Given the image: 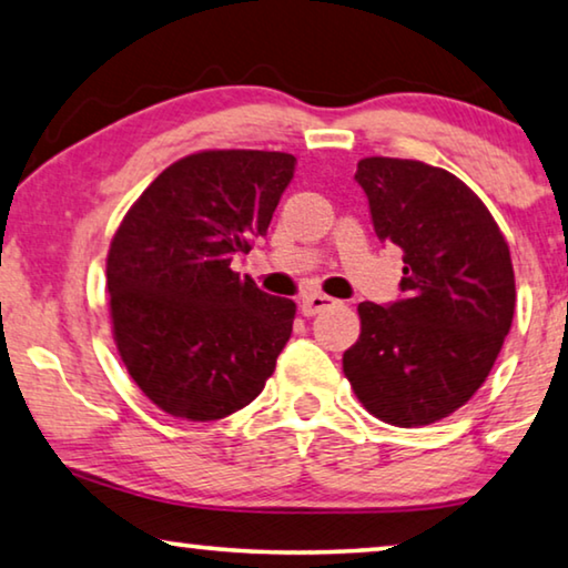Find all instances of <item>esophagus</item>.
Here are the masks:
<instances>
[{
  "label": "esophagus",
  "instance_id": "obj_1",
  "mask_svg": "<svg viewBox=\"0 0 568 568\" xmlns=\"http://www.w3.org/2000/svg\"><path fill=\"white\" fill-rule=\"evenodd\" d=\"M334 303L336 301L328 298V295H324V293H311L301 301V313H303V316H316V313L326 311L328 306H334Z\"/></svg>",
  "mask_w": 568,
  "mask_h": 568
}]
</instances>
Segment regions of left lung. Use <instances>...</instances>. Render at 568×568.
I'll use <instances>...</instances> for the list:
<instances>
[{
  "label": "left lung",
  "mask_w": 568,
  "mask_h": 568,
  "mask_svg": "<svg viewBox=\"0 0 568 568\" xmlns=\"http://www.w3.org/2000/svg\"><path fill=\"white\" fill-rule=\"evenodd\" d=\"M354 181L379 242L403 250V298L359 303L344 375L375 418L428 426L479 390L503 349L515 313L510 247L477 193L444 168L365 158Z\"/></svg>",
  "instance_id": "8db88e82"
}]
</instances>
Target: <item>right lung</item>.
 <instances>
[{
  "label": "right lung",
  "mask_w": 568,
  "mask_h": 568,
  "mask_svg": "<svg viewBox=\"0 0 568 568\" xmlns=\"http://www.w3.org/2000/svg\"><path fill=\"white\" fill-rule=\"evenodd\" d=\"M293 171L287 152H193L142 191L109 244L116 352L168 416H232L275 372L295 303L262 293L232 260L267 232Z\"/></svg>",
  "instance_id": "add662e5"
}]
</instances>
